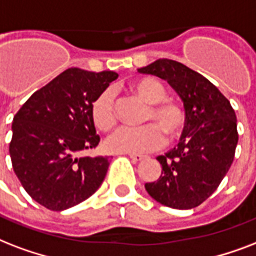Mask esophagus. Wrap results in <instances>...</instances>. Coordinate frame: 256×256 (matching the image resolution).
<instances>
[{"mask_svg":"<svg viewBox=\"0 0 256 256\" xmlns=\"http://www.w3.org/2000/svg\"><path fill=\"white\" fill-rule=\"evenodd\" d=\"M130 158L132 159V162H142V160H144V156L134 155V154H130Z\"/></svg>","mask_w":256,"mask_h":256,"instance_id":"esophagus-1","label":"esophagus"}]
</instances>
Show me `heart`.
Returning <instances> with one entry per match:
<instances>
[{"instance_id": "b5f03b06", "label": "heart", "mask_w": 256, "mask_h": 256, "mask_svg": "<svg viewBox=\"0 0 256 256\" xmlns=\"http://www.w3.org/2000/svg\"><path fill=\"white\" fill-rule=\"evenodd\" d=\"M128 88L134 96L146 104L142 114L146 126L116 130L106 142V150L118 154H146L159 150L164 136L168 142L180 138L186 128V112L180 104L166 98L167 89L154 77H142L132 81ZM90 118L97 130H112L118 122L114 93L110 89L100 92L90 104Z\"/></svg>"}]
</instances>
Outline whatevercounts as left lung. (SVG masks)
Instances as JSON below:
<instances>
[{
  "label": "left lung",
  "instance_id": "1",
  "mask_svg": "<svg viewBox=\"0 0 256 256\" xmlns=\"http://www.w3.org/2000/svg\"><path fill=\"white\" fill-rule=\"evenodd\" d=\"M138 70L167 81L186 110L179 144L156 158L163 171L156 182L146 183V192L171 208H195L212 195L232 164L239 138L235 110L211 81L182 62L160 58Z\"/></svg>",
  "mask_w": 256,
  "mask_h": 256
}]
</instances>
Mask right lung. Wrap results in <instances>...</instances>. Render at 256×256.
<instances>
[{
  "label": "right lung",
  "mask_w": 256,
  "mask_h": 256,
  "mask_svg": "<svg viewBox=\"0 0 256 256\" xmlns=\"http://www.w3.org/2000/svg\"><path fill=\"white\" fill-rule=\"evenodd\" d=\"M112 70L69 68L36 90L16 114L12 166L25 191L44 207L62 211L84 202L104 182L110 158H77L96 148L93 98L118 78Z\"/></svg>",
  "instance_id": "1"
}]
</instances>
